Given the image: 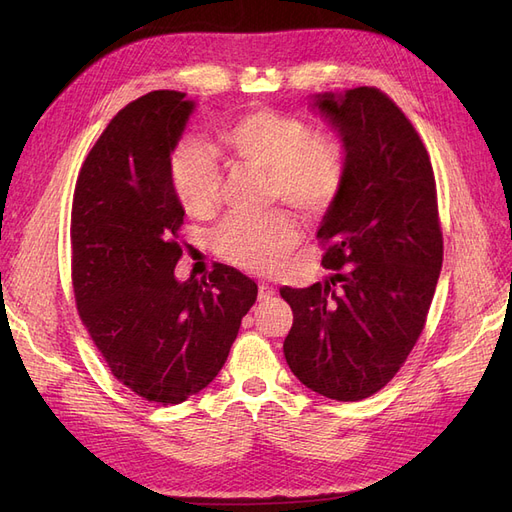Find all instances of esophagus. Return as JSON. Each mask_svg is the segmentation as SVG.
Instances as JSON below:
<instances>
[{
    "label": "esophagus",
    "mask_w": 512,
    "mask_h": 512,
    "mask_svg": "<svg viewBox=\"0 0 512 512\" xmlns=\"http://www.w3.org/2000/svg\"><path fill=\"white\" fill-rule=\"evenodd\" d=\"M273 294H275V288H273V286H269L267 282H260V284H258V297H260V299H271Z\"/></svg>",
    "instance_id": "1"
}]
</instances>
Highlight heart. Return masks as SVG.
<instances>
[{"mask_svg":"<svg viewBox=\"0 0 512 512\" xmlns=\"http://www.w3.org/2000/svg\"><path fill=\"white\" fill-rule=\"evenodd\" d=\"M226 147L271 179V196L305 215L327 211L342 190L344 153L333 138L312 134L299 117L258 111L224 134ZM170 179L183 209L209 213L220 196V166L209 147L194 138L183 141L170 160ZM299 239L286 213L228 215L213 230L218 254L243 269L271 271Z\"/></svg>","mask_w":512,"mask_h":512,"instance_id":"1","label":"heart"}]
</instances>
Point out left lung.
<instances>
[{"label": "left lung", "instance_id": "8db88e82", "mask_svg": "<svg viewBox=\"0 0 512 512\" xmlns=\"http://www.w3.org/2000/svg\"><path fill=\"white\" fill-rule=\"evenodd\" d=\"M344 153V181L322 215L327 280L284 286L290 371L329 399L380 391L425 327L442 269L433 168L412 123L374 87L309 96Z\"/></svg>", "mask_w": 512, "mask_h": 512}]
</instances>
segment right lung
I'll return each mask as SVG.
<instances>
[{"label": "right lung", "instance_id": "1", "mask_svg": "<svg viewBox=\"0 0 512 512\" xmlns=\"http://www.w3.org/2000/svg\"><path fill=\"white\" fill-rule=\"evenodd\" d=\"M196 111L179 91L134 100L98 138L72 205L76 307L113 376L156 404H181L218 376L258 286L215 265L175 277L185 209L170 156Z\"/></svg>", "mask_w": 512, "mask_h": 512}]
</instances>
